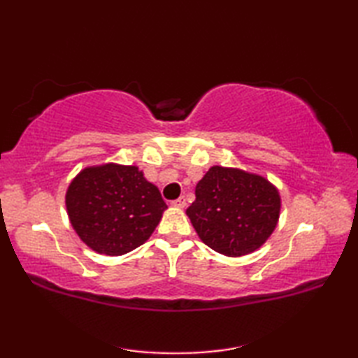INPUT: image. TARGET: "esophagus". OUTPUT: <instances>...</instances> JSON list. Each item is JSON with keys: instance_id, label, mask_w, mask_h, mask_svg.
<instances>
[{"instance_id": "34e87169", "label": "esophagus", "mask_w": 358, "mask_h": 358, "mask_svg": "<svg viewBox=\"0 0 358 358\" xmlns=\"http://www.w3.org/2000/svg\"><path fill=\"white\" fill-rule=\"evenodd\" d=\"M172 206L173 208H185L186 206V199H185V196H180V199L172 201Z\"/></svg>"}]
</instances>
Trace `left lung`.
Instances as JSON below:
<instances>
[{
	"instance_id": "8db88e82",
	"label": "left lung",
	"mask_w": 358,
	"mask_h": 358,
	"mask_svg": "<svg viewBox=\"0 0 358 358\" xmlns=\"http://www.w3.org/2000/svg\"><path fill=\"white\" fill-rule=\"evenodd\" d=\"M275 186L260 175L212 166L195 187L187 208L204 245L227 257L254 252L271 237L280 217Z\"/></svg>"
}]
</instances>
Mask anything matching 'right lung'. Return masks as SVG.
I'll return each instance as SVG.
<instances>
[{"label": "right lung", "instance_id": "add662e5", "mask_svg": "<svg viewBox=\"0 0 358 358\" xmlns=\"http://www.w3.org/2000/svg\"><path fill=\"white\" fill-rule=\"evenodd\" d=\"M66 208L78 237L112 257L141 246L167 209L138 167L115 163L83 169L67 189Z\"/></svg>", "mask_w": 358, "mask_h": 358}]
</instances>
